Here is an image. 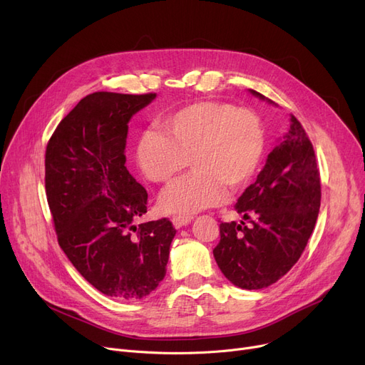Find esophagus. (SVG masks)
Returning <instances> with one entry per match:
<instances>
[{"mask_svg": "<svg viewBox=\"0 0 365 365\" xmlns=\"http://www.w3.org/2000/svg\"><path fill=\"white\" fill-rule=\"evenodd\" d=\"M192 220H193V217H190V215H173L172 217V224H173V227H175V229H181V227H184V225H187L188 222H192Z\"/></svg>", "mask_w": 365, "mask_h": 365, "instance_id": "esophagus-1", "label": "esophagus"}]
</instances>
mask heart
<instances>
[{"label": "heart", "instance_id": "heart-1", "mask_svg": "<svg viewBox=\"0 0 365 365\" xmlns=\"http://www.w3.org/2000/svg\"><path fill=\"white\" fill-rule=\"evenodd\" d=\"M162 132L147 130L136 147V162L147 180L166 184L187 168L190 177L168 187L160 207L190 215L220 205L230 190L244 188L264 154V130L258 115L230 103L202 101L162 121Z\"/></svg>", "mask_w": 365, "mask_h": 365}]
</instances>
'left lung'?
<instances>
[{
  "instance_id": "8db88e82",
  "label": "left lung",
  "mask_w": 365,
  "mask_h": 365,
  "mask_svg": "<svg viewBox=\"0 0 365 365\" xmlns=\"http://www.w3.org/2000/svg\"><path fill=\"white\" fill-rule=\"evenodd\" d=\"M251 93L273 103L262 93ZM289 121L284 140L235 205L251 225L245 221L220 224L215 262L239 288L262 289L279 281L299 262L315 229L321 206L319 169L302 123L292 114Z\"/></svg>"
}]
</instances>
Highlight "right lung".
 Returning a JSON list of instances; mask_svg holds the SVG:
<instances>
[{
    "label": "right lung",
    "mask_w": 365,
    "mask_h": 365,
    "mask_svg": "<svg viewBox=\"0 0 365 365\" xmlns=\"http://www.w3.org/2000/svg\"><path fill=\"white\" fill-rule=\"evenodd\" d=\"M154 98L91 93L46 148V196L59 247L86 281L117 300H141L159 287L177 233L168 218L135 225L148 195L125 166L129 120Z\"/></svg>",
    "instance_id": "right-lung-1"
}]
</instances>
